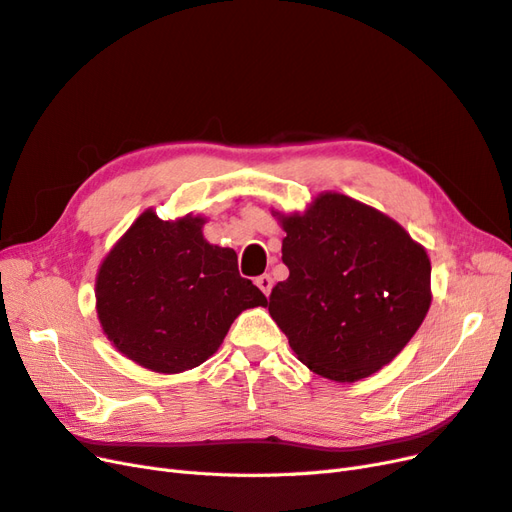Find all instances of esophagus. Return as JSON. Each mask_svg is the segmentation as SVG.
Segmentation results:
<instances>
[{"label": "esophagus", "mask_w": 512, "mask_h": 512, "mask_svg": "<svg viewBox=\"0 0 512 512\" xmlns=\"http://www.w3.org/2000/svg\"><path fill=\"white\" fill-rule=\"evenodd\" d=\"M256 286L262 290V292H265L267 294V297H269V294H271V288H273V280H271V275H260V277H256Z\"/></svg>", "instance_id": "esophagus-1"}]
</instances>
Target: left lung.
Here are the masks:
<instances>
[{"label": "left lung", "mask_w": 512, "mask_h": 512, "mask_svg": "<svg viewBox=\"0 0 512 512\" xmlns=\"http://www.w3.org/2000/svg\"><path fill=\"white\" fill-rule=\"evenodd\" d=\"M290 275L269 314L314 374L356 382L406 348L431 305V262L389 215L339 192L303 213L273 211Z\"/></svg>", "instance_id": "8db88e82"}]
</instances>
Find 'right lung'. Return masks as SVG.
I'll list each match as a JSON object with an SVG mask.
<instances>
[{
	"instance_id": "right-lung-1",
	"label": "right lung",
	"mask_w": 512,
	"mask_h": 512,
	"mask_svg": "<svg viewBox=\"0 0 512 512\" xmlns=\"http://www.w3.org/2000/svg\"><path fill=\"white\" fill-rule=\"evenodd\" d=\"M205 222L192 213L160 220L147 209L96 275V312L108 342L158 374L205 363L243 309L267 305L239 275L235 250L203 237Z\"/></svg>"
}]
</instances>
